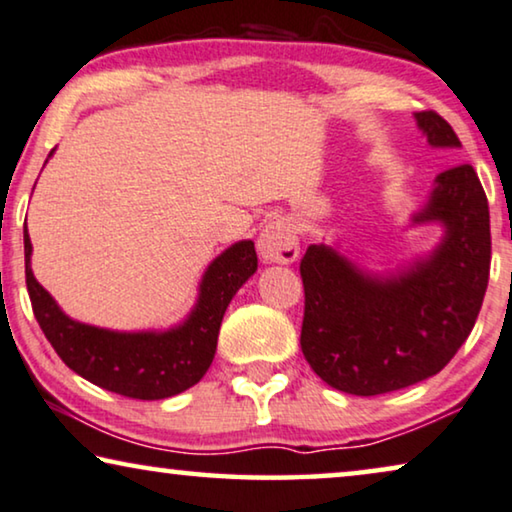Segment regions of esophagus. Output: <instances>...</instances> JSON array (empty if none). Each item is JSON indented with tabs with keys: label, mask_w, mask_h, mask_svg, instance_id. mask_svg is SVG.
Here are the masks:
<instances>
[{
	"label": "esophagus",
	"mask_w": 512,
	"mask_h": 512,
	"mask_svg": "<svg viewBox=\"0 0 512 512\" xmlns=\"http://www.w3.org/2000/svg\"><path fill=\"white\" fill-rule=\"evenodd\" d=\"M259 255L264 262L292 264L299 257V239L297 229L290 220H276L259 234Z\"/></svg>",
	"instance_id": "obj_1"
}]
</instances>
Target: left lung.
Masks as SVG:
<instances>
[{"label":"left lung","mask_w":512,"mask_h":512,"mask_svg":"<svg viewBox=\"0 0 512 512\" xmlns=\"http://www.w3.org/2000/svg\"><path fill=\"white\" fill-rule=\"evenodd\" d=\"M434 148H462L436 111L415 113ZM413 222H443L434 253L397 276H371L329 246H308L301 350L334 390L376 397L436 376L469 338L485 299L492 236L471 164L436 176Z\"/></svg>","instance_id":"obj_1"}]
</instances>
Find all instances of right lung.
I'll use <instances>...</instances> for the list:
<instances>
[{"label":"right lung","mask_w":512,"mask_h":512,"mask_svg":"<svg viewBox=\"0 0 512 512\" xmlns=\"http://www.w3.org/2000/svg\"><path fill=\"white\" fill-rule=\"evenodd\" d=\"M53 155V153H50ZM25 227V278L32 311L57 355L92 385L129 399H167L197 385L211 366L229 301L257 271L253 241H239L213 259L199 299L183 325L169 331H111L71 320L32 273Z\"/></svg>","instance_id":"add662e5"}]
</instances>
